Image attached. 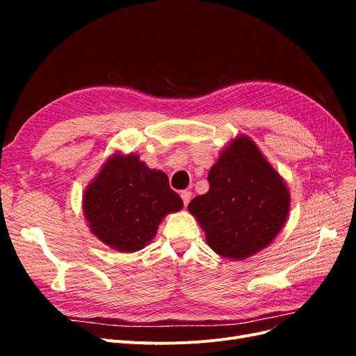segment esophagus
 <instances>
[{
    "label": "esophagus",
    "instance_id": "1",
    "mask_svg": "<svg viewBox=\"0 0 356 356\" xmlns=\"http://www.w3.org/2000/svg\"><path fill=\"white\" fill-rule=\"evenodd\" d=\"M181 197H182V202H184V207H187L188 202L191 200V191H188V190L181 191Z\"/></svg>",
    "mask_w": 356,
    "mask_h": 356
}]
</instances>
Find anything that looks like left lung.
Returning a JSON list of instances; mask_svg holds the SVG:
<instances>
[{"mask_svg": "<svg viewBox=\"0 0 356 356\" xmlns=\"http://www.w3.org/2000/svg\"><path fill=\"white\" fill-rule=\"evenodd\" d=\"M209 191L188 203L218 255L243 260L281 232L289 211L285 181L250 136L225 147L208 175Z\"/></svg>", "mask_w": 356, "mask_h": 356, "instance_id": "left-lung-1", "label": "left lung"}]
</instances>
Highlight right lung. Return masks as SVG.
I'll return each instance as SVG.
<instances>
[{"label":"right lung","mask_w":356,"mask_h":356,"mask_svg":"<svg viewBox=\"0 0 356 356\" xmlns=\"http://www.w3.org/2000/svg\"><path fill=\"white\" fill-rule=\"evenodd\" d=\"M165 172L135 154H114L88 186L83 211L92 233L120 252H136L153 241L165 215L182 208Z\"/></svg>","instance_id":"obj_1"}]
</instances>
